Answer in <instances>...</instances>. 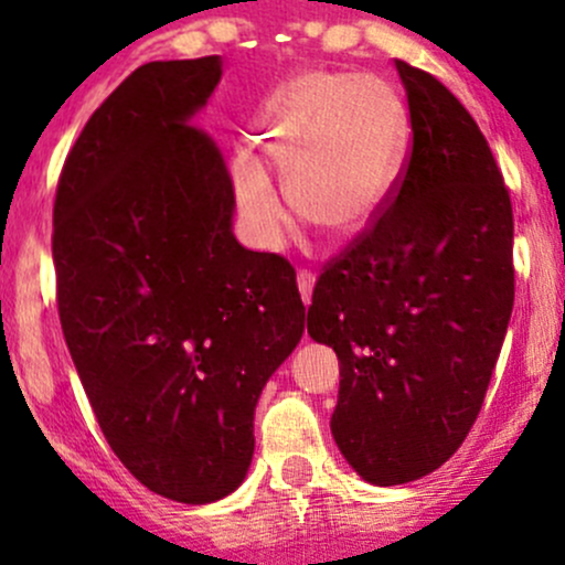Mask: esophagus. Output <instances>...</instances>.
Returning <instances> with one entry per match:
<instances>
[{
    "label": "esophagus",
    "instance_id": "esophagus-1",
    "mask_svg": "<svg viewBox=\"0 0 565 565\" xmlns=\"http://www.w3.org/2000/svg\"><path fill=\"white\" fill-rule=\"evenodd\" d=\"M298 289H300V298L303 303H311V289H315V273L311 270H298Z\"/></svg>",
    "mask_w": 565,
    "mask_h": 565
}]
</instances>
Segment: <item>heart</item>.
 I'll use <instances>...</instances> for the list:
<instances>
[{
    "mask_svg": "<svg viewBox=\"0 0 565 565\" xmlns=\"http://www.w3.org/2000/svg\"><path fill=\"white\" fill-rule=\"evenodd\" d=\"M407 139L398 95L377 76L306 71L276 89L254 125L256 156L284 177L295 213L328 237H352L377 215ZM235 199L256 241L276 248L289 213L259 167L235 169Z\"/></svg>",
    "mask_w": 565,
    "mask_h": 565,
    "instance_id": "1",
    "label": "heart"
}]
</instances>
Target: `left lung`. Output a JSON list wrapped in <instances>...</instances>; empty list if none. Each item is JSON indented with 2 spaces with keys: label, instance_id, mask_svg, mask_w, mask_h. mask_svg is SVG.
Returning <instances> with one entry per match:
<instances>
[{
  "label": "left lung",
  "instance_id": "8db88e82",
  "mask_svg": "<svg viewBox=\"0 0 565 565\" xmlns=\"http://www.w3.org/2000/svg\"><path fill=\"white\" fill-rule=\"evenodd\" d=\"M396 71L407 161L377 215L322 267L309 306V335L341 363L335 446L377 487L457 454L514 309V213L498 161L446 84L404 60Z\"/></svg>",
  "mask_w": 565,
  "mask_h": 565
}]
</instances>
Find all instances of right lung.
<instances>
[{
	"instance_id": "obj_1",
	"label": "right lung",
	"mask_w": 565,
	"mask_h": 565,
	"mask_svg": "<svg viewBox=\"0 0 565 565\" xmlns=\"http://www.w3.org/2000/svg\"><path fill=\"white\" fill-rule=\"evenodd\" d=\"M221 56L147 62L95 108L56 182V309L117 459L202 505L246 478L254 407L303 335L284 256L232 235L218 141L188 122Z\"/></svg>"
}]
</instances>
